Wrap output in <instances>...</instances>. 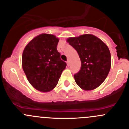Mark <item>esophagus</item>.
<instances>
[{"label": "esophagus", "instance_id": "obj_1", "mask_svg": "<svg viewBox=\"0 0 129 129\" xmlns=\"http://www.w3.org/2000/svg\"><path fill=\"white\" fill-rule=\"evenodd\" d=\"M67 66H69V65H70V64H69V60L67 61Z\"/></svg>", "mask_w": 129, "mask_h": 129}]
</instances>
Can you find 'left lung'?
Instances as JSON below:
<instances>
[{"mask_svg":"<svg viewBox=\"0 0 129 129\" xmlns=\"http://www.w3.org/2000/svg\"><path fill=\"white\" fill-rule=\"evenodd\" d=\"M79 55L81 69L74 78L84 90L97 88L107 78L111 69V53L108 46L92 34H83L67 39Z\"/></svg>","mask_w":129,"mask_h":129,"instance_id":"1","label":"left lung"}]
</instances>
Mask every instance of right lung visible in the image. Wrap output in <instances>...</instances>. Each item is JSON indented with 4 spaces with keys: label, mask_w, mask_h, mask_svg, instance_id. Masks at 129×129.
Returning <instances> with one entry per match:
<instances>
[{
    "label": "right lung",
    "mask_w": 129,
    "mask_h": 129,
    "mask_svg": "<svg viewBox=\"0 0 129 129\" xmlns=\"http://www.w3.org/2000/svg\"><path fill=\"white\" fill-rule=\"evenodd\" d=\"M59 39L41 34L24 48L22 68L30 85L41 92H50L56 86L66 63L60 59L56 46Z\"/></svg>",
    "instance_id": "obj_1"
}]
</instances>
